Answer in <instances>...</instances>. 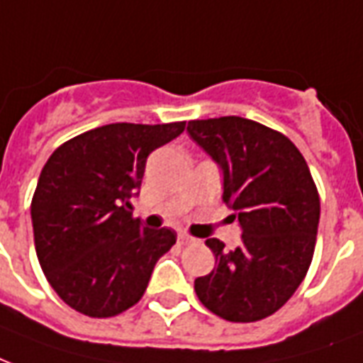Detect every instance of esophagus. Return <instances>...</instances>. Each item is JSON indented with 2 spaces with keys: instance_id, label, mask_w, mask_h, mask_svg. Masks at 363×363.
Returning <instances> with one entry per match:
<instances>
[{
  "instance_id": "1",
  "label": "esophagus",
  "mask_w": 363,
  "mask_h": 363,
  "mask_svg": "<svg viewBox=\"0 0 363 363\" xmlns=\"http://www.w3.org/2000/svg\"><path fill=\"white\" fill-rule=\"evenodd\" d=\"M194 242V238L186 236V234H179V243L181 245H188V243H192Z\"/></svg>"
}]
</instances>
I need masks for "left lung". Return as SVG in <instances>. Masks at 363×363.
I'll list each match as a JSON object with an SVG mask.
<instances>
[{
  "instance_id": "left-lung-1",
  "label": "left lung",
  "mask_w": 363,
  "mask_h": 363,
  "mask_svg": "<svg viewBox=\"0 0 363 363\" xmlns=\"http://www.w3.org/2000/svg\"><path fill=\"white\" fill-rule=\"evenodd\" d=\"M188 135L223 173V201L242 242L207 240L215 268L194 281L206 308L228 322H257L289 301L311 267L320 198L297 146L253 120L188 121Z\"/></svg>"
}]
</instances>
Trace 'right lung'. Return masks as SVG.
<instances>
[{
    "label": "right lung",
    "mask_w": 363,
    "mask_h": 363,
    "mask_svg": "<svg viewBox=\"0 0 363 363\" xmlns=\"http://www.w3.org/2000/svg\"><path fill=\"white\" fill-rule=\"evenodd\" d=\"M184 131V121L110 123L70 138L41 169L32 226L41 270L74 311L110 318L145 295L152 270L177 242L171 228L133 218L146 157Z\"/></svg>",
    "instance_id": "obj_1"
}]
</instances>
